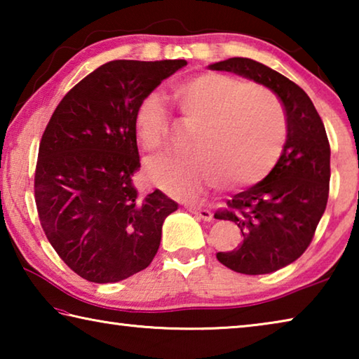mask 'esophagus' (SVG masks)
Returning <instances> with one entry per match:
<instances>
[{"label":"esophagus","mask_w":359,"mask_h":359,"mask_svg":"<svg viewBox=\"0 0 359 359\" xmlns=\"http://www.w3.org/2000/svg\"><path fill=\"white\" fill-rule=\"evenodd\" d=\"M187 210L191 212V214H194L198 218H201V220H204V222H210L212 217H214L209 209L196 208V205H187Z\"/></svg>","instance_id":"esophagus-1"}]
</instances>
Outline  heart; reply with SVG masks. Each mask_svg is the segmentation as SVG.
Returning <instances> with one entry per match:
<instances>
[{
	"label": "heart",
	"mask_w": 359,
	"mask_h": 359,
	"mask_svg": "<svg viewBox=\"0 0 359 359\" xmlns=\"http://www.w3.org/2000/svg\"><path fill=\"white\" fill-rule=\"evenodd\" d=\"M171 100L194 131L188 156L147 161L149 179L175 199H190L220 184L239 190L271 174L287 142V120L274 95L239 79L203 72L172 85ZM136 141L155 154L168 142L166 107L156 93L144 96L135 118Z\"/></svg>",
	"instance_id": "heart-1"
}]
</instances>
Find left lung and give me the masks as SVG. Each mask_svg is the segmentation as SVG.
Here are the masks:
<instances>
[{
    "mask_svg": "<svg viewBox=\"0 0 359 359\" xmlns=\"http://www.w3.org/2000/svg\"><path fill=\"white\" fill-rule=\"evenodd\" d=\"M209 68L264 85L278 96L287 115V142L276 168L215 212V218L234 222L244 236L238 248L218 252L217 259L241 274H269L293 263L311 245L330 194V141L311 98L280 72L239 57Z\"/></svg>",
    "mask_w": 359,
    "mask_h": 359,
    "instance_id": "1",
    "label": "left lung"
}]
</instances>
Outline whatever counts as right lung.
I'll return each mask as SVG.
<instances>
[{"label": "right lung", "instance_id": "1", "mask_svg": "<svg viewBox=\"0 0 359 359\" xmlns=\"http://www.w3.org/2000/svg\"><path fill=\"white\" fill-rule=\"evenodd\" d=\"M185 60H114L90 72L60 101L39 144L34 199L58 257L95 283L125 280L147 267L165 218L177 203L137 193L141 168L135 111Z\"/></svg>", "mask_w": 359, "mask_h": 359}]
</instances>
